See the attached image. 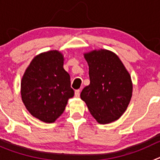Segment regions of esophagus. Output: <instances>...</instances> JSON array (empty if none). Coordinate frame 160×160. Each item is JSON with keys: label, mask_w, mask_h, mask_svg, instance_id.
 Wrapping results in <instances>:
<instances>
[{"label": "esophagus", "mask_w": 160, "mask_h": 160, "mask_svg": "<svg viewBox=\"0 0 160 160\" xmlns=\"http://www.w3.org/2000/svg\"><path fill=\"white\" fill-rule=\"evenodd\" d=\"M74 95L76 98H78L80 96V90H76L75 92H74Z\"/></svg>", "instance_id": "1"}]
</instances>
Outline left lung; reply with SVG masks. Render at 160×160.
Wrapping results in <instances>:
<instances>
[{
    "label": "left lung",
    "mask_w": 160,
    "mask_h": 160,
    "mask_svg": "<svg viewBox=\"0 0 160 160\" xmlns=\"http://www.w3.org/2000/svg\"><path fill=\"white\" fill-rule=\"evenodd\" d=\"M84 58L90 82L80 97L98 123L114 122L122 116L131 101V75L119 58L110 50H93L84 53Z\"/></svg>",
    "instance_id": "left-lung-1"
}]
</instances>
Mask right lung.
<instances>
[{"label":"right lung","mask_w":160,"mask_h":160,"mask_svg":"<svg viewBox=\"0 0 160 160\" xmlns=\"http://www.w3.org/2000/svg\"><path fill=\"white\" fill-rule=\"evenodd\" d=\"M63 61L58 50L42 53L33 58L22 77V102L32 116L42 122H55L74 95Z\"/></svg>","instance_id":"1"}]
</instances>
